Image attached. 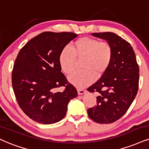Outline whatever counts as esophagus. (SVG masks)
<instances>
[{
  "label": "esophagus",
  "instance_id": "34e87169",
  "mask_svg": "<svg viewBox=\"0 0 149 149\" xmlns=\"http://www.w3.org/2000/svg\"><path fill=\"white\" fill-rule=\"evenodd\" d=\"M77 92H78V95H84V93H86V91L85 90H83V89H78L77 90Z\"/></svg>",
  "mask_w": 149,
  "mask_h": 149
}]
</instances>
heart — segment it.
<instances>
[{
	"label": "heart",
	"instance_id": "1",
	"mask_svg": "<svg viewBox=\"0 0 149 149\" xmlns=\"http://www.w3.org/2000/svg\"><path fill=\"white\" fill-rule=\"evenodd\" d=\"M75 58H84L83 70L74 72L68 77L72 84L77 88H85L95 81L107 70L113 58V50L107 42L89 37L79 38L71 45V50L65 47L61 51L58 63L61 70L70 74L74 69Z\"/></svg>",
	"mask_w": 149,
	"mask_h": 149
}]
</instances>
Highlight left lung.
I'll list each match as a JSON object with an SVG mask.
<instances>
[{
    "label": "left lung",
    "instance_id": "1",
    "mask_svg": "<svg viewBox=\"0 0 149 149\" xmlns=\"http://www.w3.org/2000/svg\"><path fill=\"white\" fill-rule=\"evenodd\" d=\"M106 40L113 50L111 63L96 83L88 88L97 93V105L88 108L90 118L99 124H111L126 113L139 87V66L131 44L113 32L93 33Z\"/></svg>",
    "mask_w": 149,
    "mask_h": 149
}]
</instances>
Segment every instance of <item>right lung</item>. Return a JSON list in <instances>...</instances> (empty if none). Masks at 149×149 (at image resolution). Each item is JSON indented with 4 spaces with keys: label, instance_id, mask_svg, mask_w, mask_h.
Listing matches in <instances>:
<instances>
[{
    "label": "right lung",
    "instance_id": "obj_1",
    "mask_svg": "<svg viewBox=\"0 0 149 149\" xmlns=\"http://www.w3.org/2000/svg\"><path fill=\"white\" fill-rule=\"evenodd\" d=\"M78 35L72 32H45L21 49L14 62L12 83L20 108L35 122L51 124L65 116L70 101L77 91L61 72V51ZM66 87L56 92V87Z\"/></svg>",
    "mask_w": 149,
    "mask_h": 149
}]
</instances>
